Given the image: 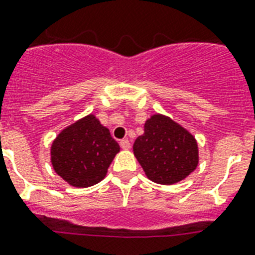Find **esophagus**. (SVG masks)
I'll use <instances>...</instances> for the list:
<instances>
[{
	"label": "esophagus",
	"instance_id": "esophagus-1",
	"mask_svg": "<svg viewBox=\"0 0 255 255\" xmlns=\"http://www.w3.org/2000/svg\"><path fill=\"white\" fill-rule=\"evenodd\" d=\"M120 146H121V148H123V150H129V148H130L129 139H123V140H121V142H120Z\"/></svg>",
	"mask_w": 255,
	"mask_h": 255
}]
</instances>
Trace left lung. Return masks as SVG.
<instances>
[{"mask_svg":"<svg viewBox=\"0 0 255 255\" xmlns=\"http://www.w3.org/2000/svg\"><path fill=\"white\" fill-rule=\"evenodd\" d=\"M132 151L147 178L160 185H173L185 180L199 163L198 143L194 135L160 113L146 120L144 132L135 139Z\"/></svg>","mask_w":255,"mask_h":255,"instance_id":"1","label":"left lung"}]
</instances>
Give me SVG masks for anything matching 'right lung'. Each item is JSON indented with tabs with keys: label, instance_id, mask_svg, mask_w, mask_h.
<instances>
[{
	"label": "right lung",
	"instance_id": "right-lung-1",
	"mask_svg": "<svg viewBox=\"0 0 255 255\" xmlns=\"http://www.w3.org/2000/svg\"><path fill=\"white\" fill-rule=\"evenodd\" d=\"M119 152V143L108 128L90 113L58 132L50 146V163L65 182L74 188H88L107 176Z\"/></svg>",
	"mask_w": 255,
	"mask_h": 255
}]
</instances>
